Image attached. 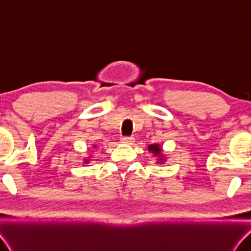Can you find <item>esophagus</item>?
Listing matches in <instances>:
<instances>
[{"label": "esophagus", "instance_id": "1", "mask_svg": "<svg viewBox=\"0 0 251 251\" xmlns=\"http://www.w3.org/2000/svg\"><path fill=\"white\" fill-rule=\"evenodd\" d=\"M122 141L127 145H133L134 144V138L133 137H123Z\"/></svg>", "mask_w": 251, "mask_h": 251}]
</instances>
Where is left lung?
Listing matches in <instances>:
<instances>
[{
	"instance_id": "left-lung-1",
	"label": "left lung",
	"mask_w": 251,
	"mask_h": 251,
	"mask_svg": "<svg viewBox=\"0 0 251 251\" xmlns=\"http://www.w3.org/2000/svg\"><path fill=\"white\" fill-rule=\"evenodd\" d=\"M148 150L150 152H152L154 156H158V163H162L165 161V158H163V154L161 153L162 149L159 145H149L148 146Z\"/></svg>"
}]
</instances>
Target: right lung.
<instances>
[{
	"instance_id": "obj_1",
	"label": "right lung",
	"mask_w": 251,
	"mask_h": 251,
	"mask_svg": "<svg viewBox=\"0 0 251 251\" xmlns=\"http://www.w3.org/2000/svg\"><path fill=\"white\" fill-rule=\"evenodd\" d=\"M84 162H85V163H88V162H89V159H85Z\"/></svg>"
}]
</instances>
